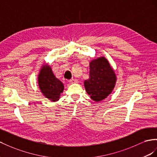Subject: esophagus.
<instances>
[{
	"instance_id": "34e87169",
	"label": "esophagus",
	"mask_w": 157,
	"mask_h": 157,
	"mask_svg": "<svg viewBox=\"0 0 157 157\" xmlns=\"http://www.w3.org/2000/svg\"><path fill=\"white\" fill-rule=\"evenodd\" d=\"M69 82L70 83H78V80L75 79H71L69 80Z\"/></svg>"
}]
</instances>
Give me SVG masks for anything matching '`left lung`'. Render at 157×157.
<instances>
[{
  "instance_id": "1",
  "label": "left lung",
  "mask_w": 157,
  "mask_h": 157,
  "mask_svg": "<svg viewBox=\"0 0 157 157\" xmlns=\"http://www.w3.org/2000/svg\"><path fill=\"white\" fill-rule=\"evenodd\" d=\"M117 76L107 59L101 56L90 62V77L83 82L87 94L99 102L109 96L115 86Z\"/></svg>"
}]
</instances>
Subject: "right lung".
I'll return each instance as SVG.
<instances>
[{
    "label": "right lung",
    "instance_id": "1",
    "mask_svg": "<svg viewBox=\"0 0 157 157\" xmlns=\"http://www.w3.org/2000/svg\"><path fill=\"white\" fill-rule=\"evenodd\" d=\"M38 83L41 93L52 102H56L63 93V83L56 77L51 66L47 63H43L38 75Z\"/></svg>",
    "mask_w": 157,
    "mask_h": 157
}]
</instances>
